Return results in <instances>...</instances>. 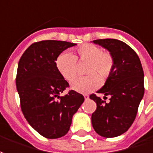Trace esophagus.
<instances>
[{
  "instance_id": "esophagus-1",
  "label": "esophagus",
  "mask_w": 153,
  "mask_h": 153,
  "mask_svg": "<svg viewBox=\"0 0 153 153\" xmlns=\"http://www.w3.org/2000/svg\"><path fill=\"white\" fill-rule=\"evenodd\" d=\"M84 98H85V100H87V99L89 98V97H88L87 95H85V96H84Z\"/></svg>"
}]
</instances>
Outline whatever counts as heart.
I'll return each instance as SVG.
<instances>
[{
  "instance_id": "heart-1",
  "label": "heart",
  "mask_w": 153,
  "mask_h": 153,
  "mask_svg": "<svg viewBox=\"0 0 153 153\" xmlns=\"http://www.w3.org/2000/svg\"><path fill=\"white\" fill-rule=\"evenodd\" d=\"M88 62L86 72L87 76L78 77L71 83V88L77 92L87 94L98 88L101 77L107 79L113 72L115 59L110 51L91 44H84L76 49V55L63 51L56 61L59 73L67 82H71L77 75V62Z\"/></svg>"
}]
</instances>
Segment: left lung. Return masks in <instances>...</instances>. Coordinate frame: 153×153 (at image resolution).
<instances>
[{
	"label": "left lung",
	"instance_id": "obj_1",
	"mask_svg": "<svg viewBox=\"0 0 153 153\" xmlns=\"http://www.w3.org/2000/svg\"><path fill=\"white\" fill-rule=\"evenodd\" d=\"M93 42L105 47L113 55L115 68L97 93L110 96L106 102L96 94L90 99L97 103L91 114L96 132L104 137H115L129 129L137 113L144 94V73L140 59L127 44L117 39H98Z\"/></svg>",
	"mask_w": 153,
	"mask_h": 153
}]
</instances>
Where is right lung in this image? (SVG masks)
<instances>
[{
    "label": "right lung",
    "mask_w": 153,
    "mask_h": 153,
    "mask_svg": "<svg viewBox=\"0 0 153 153\" xmlns=\"http://www.w3.org/2000/svg\"><path fill=\"white\" fill-rule=\"evenodd\" d=\"M75 43L46 40L31 44L22 54L16 77L22 111L44 137L55 139L68 132L73 115L84 102L74 90L60 96L69 83L56 66L58 56Z\"/></svg>",
    "instance_id": "add662e5"
}]
</instances>
